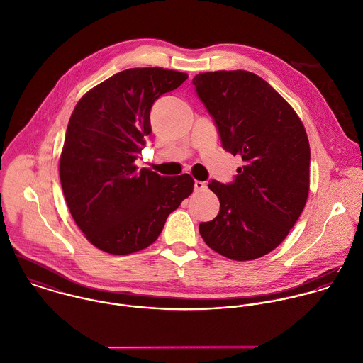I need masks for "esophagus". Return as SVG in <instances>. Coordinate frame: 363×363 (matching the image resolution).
<instances>
[{"label": "esophagus", "mask_w": 363, "mask_h": 363, "mask_svg": "<svg viewBox=\"0 0 363 363\" xmlns=\"http://www.w3.org/2000/svg\"><path fill=\"white\" fill-rule=\"evenodd\" d=\"M194 188H195V191H196V192H201V191H206L208 185H206V182H202V181H195V184H194Z\"/></svg>", "instance_id": "34e87169"}]
</instances>
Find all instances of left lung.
<instances>
[{
  "label": "left lung",
  "instance_id": "obj_1",
  "mask_svg": "<svg viewBox=\"0 0 363 363\" xmlns=\"http://www.w3.org/2000/svg\"><path fill=\"white\" fill-rule=\"evenodd\" d=\"M192 84L212 116L221 145L244 165L233 182H209L218 215L201 223L205 242L234 261L275 250L301 215L310 186V145L289 104L257 74H198Z\"/></svg>",
  "mask_w": 363,
  "mask_h": 363
}]
</instances>
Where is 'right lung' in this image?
<instances>
[{
  "label": "right lung",
  "mask_w": 363,
  "mask_h": 363,
  "mask_svg": "<svg viewBox=\"0 0 363 363\" xmlns=\"http://www.w3.org/2000/svg\"><path fill=\"white\" fill-rule=\"evenodd\" d=\"M186 78L160 67L129 69L88 91L74 108L60 157L62 188L79 230L108 254L147 248L194 191L188 174L165 178L135 165L151 133L152 104Z\"/></svg>",
  "instance_id": "add662e5"
}]
</instances>
